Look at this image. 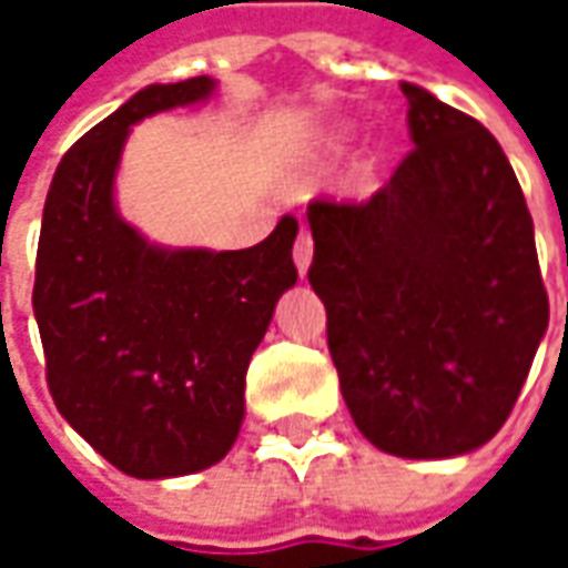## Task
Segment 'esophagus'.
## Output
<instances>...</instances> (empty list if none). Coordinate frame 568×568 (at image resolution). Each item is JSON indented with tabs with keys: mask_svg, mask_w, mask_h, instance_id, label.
Masks as SVG:
<instances>
[{
	"mask_svg": "<svg viewBox=\"0 0 568 568\" xmlns=\"http://www.w3.org/2000/svg\"><path fill=\"white\" fill-rule=\"evenodd\" d=\"M294 262H296V272H300V277H306V272H310V262H313V236H310V230L306 227H300V233H296Z\"/></svg>",
	"mask_w": 568,
	"mask_h": 568,
	"instance_id": "esophagus-1",
	"label": "esophagus"
}]
</instances>
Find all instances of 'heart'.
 <instances>
[{
  "label": "heart",
  "instance_id": "1",
  "mask_svg": "<svg viewBox=\"0 0 568 568\" xmlns=\"http://www.w3.org/2000/svg\"><path fill=\"white\" fill-rule=\"evenodd\" d=\"M344 142H347V135H344V129H328L322 139H318V151L316 158L318 161H325V158H335L341 148H344ZM376 176V161L373 158H366L361 164V180L363 183H369Z\"/></svg>",
  "mask_w": 568,
  "mask_h": 568
}]
</instances>
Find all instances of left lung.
Masks as SVG:
<instances>
[{
  "label": "left lung",
  "instance_id": "left-lung-1",
  "mask_svg": "<svg viewBox=\"0 0 568 568\" xmlns=\"http://www.w3.org/2000/svg\"><path fill=\"white\" fill-rule=\"evenodd\" d=\"M402 91L414 151L369 202H310V284L357 429L398 458H452L513 414L550 303L490 129L417 84Z\"/></svg>",
  "mask_w": 568,
  "mask_h": 568
}]
</instances>
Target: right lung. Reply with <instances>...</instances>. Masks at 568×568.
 Here are the masks:
<instances>
[{
  "instance_id": "add662e5",
  "label": "right lung",
  "mask_w": 568,
  "mask_h": 568,
  "mask_svg": "<svg viewBox=\"0 0 568 568\" xmlns=\"http://www.w3.org/2000/svg\"><path fill=\"white\" fill-rule=\"evenodd\" d=\"M207 75L148 84L55 166L37 243L33 316L59 414L129 477L217 465L240 436L246 369L296 284L287 214L250 250H164L113 202L135 122L211 98Z\"/></svg>"
}]
</instances>
